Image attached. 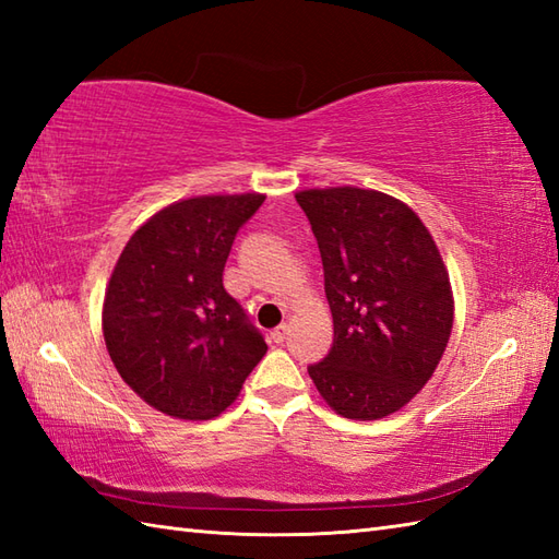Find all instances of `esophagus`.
Returning <instances> with one entry per match:
<instances>
[{"label": "esophagus", "mask_w": 559, "mask_h": 559, "mask_svg": "<svg viewBox=\"0 0 559 559\" xmlns=\"http://www.w3.org/2000/svg\"><path fill=\"white\" fill-rule=\"evenodd\" d=\"M288 331H290L288 324L276 326V329L271 331V341H273V343H283V341H286V336H288Z\"/></svg>", "instance_id": "1"}]
</instances>
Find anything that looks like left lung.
<instances>
[{
	"label": "left lung",
	"instance_id": "8db88e82",
	"mask_svg": "<svg viewBox=\"0 0 559 559\" xmlns=\"http://www.w3.org/2000/svg\"><path fill=\"white\" fill-rule=\"evenodd\" d=\"M324 264L334 346L307 367L343 418L379 420L418 394L454 324L449 273L403 201L360 187L295 194Z\"/></svg>",
	"mask_w": 559,
	"mask_h": 559
}]
</instances>
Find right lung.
Here are the masks:
<instances>
[{"label":"right lung","instance_id":"add662e5","mask_svg":"<svg viewBox=\"0 0 559 559\" xmlns=\"http://www.w3.org/2000/svg\"><path fill=\"white\" fill-rule=\"evenodd\" d=\"M264 194L194 197L129 237L105 290L103 336L117 372L148 406L216 418L266 355V341L223 286L237 230Z\"/></svg>","mask_w":559,"mask_h":559}]
</instances>
